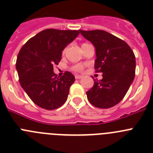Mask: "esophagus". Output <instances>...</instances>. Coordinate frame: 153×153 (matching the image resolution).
Returning a JSON list of instances; mask_svg holds the SVG:
<instances>
[{"instance_id":"1","label":"esophagus","mask_w":153,"mask_h":153,"mask_svg":"<svg viewBox=\"0 0 153 153\" xmlns=\"http://www.w3.org/2000/svg\"><path fill=\"white\" fill-rule=\"evenodd\" d=\"M75 77L76 79H81V78H83V76H82V75H76Z\"/></svg>"}]
</instances>
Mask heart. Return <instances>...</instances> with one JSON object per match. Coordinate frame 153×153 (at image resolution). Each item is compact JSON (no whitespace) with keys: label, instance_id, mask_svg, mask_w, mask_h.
<instances>
[{"label":"heart","instance_id":"heart-1","mask_svg":"<svg viewBox=\"0 0 153 153\" xmlns=\"http://www.w3.org/2000/svg\"><path fill=\"white\" fill-rule=\"evenodd\" d=\"M84 67L85 65L83 64H76V65H74L72 67V69L75 72H81L82 70L84 69Z\"/></svg>","mask_w":153,"mask_h":153}]
</instances>
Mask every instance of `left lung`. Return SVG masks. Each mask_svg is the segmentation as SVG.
Wrapping results in <instances>:
<instances>
[{
  "label": "left lung",
  "mask_w": 153,
  "mask_h": 153,
  "mask_svg": "<svg viewBox=\"0 0 153 153\" xmlns=\"http://www.w3.org/2000/svg\"><path fill=\"white\" fill-rule=\"evenodd\" d=\"M96 49L94 68L102 72L100 81L94 80V86L86 93L89 102L100 109L117 105L128 92L135 76L136 59L125 41L102 31L79 30Z\"/></svg>",
  "instance_id": "1"
}]
</instances>
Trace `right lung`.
Segmentation results:
<instances>
[{
	"instance_id": "add662e5",
	"label": "right lung",
	"mask_w": 153,
	"mask_h": 153,
	"mask_svg": "<svg viewBox=\"0 0 153 153\" xmlns=\"http://www.w3.org/2000/svg\"><path fill=\"white\" fill-rule=\"evenodd\" d=\"M78 34L79 30L45 29L30 38L19 53L16 68L20 85L41 108L53 110L66 101L75 76L66 71L57 78L53 65H58L62 51Z\"/></svg>"
}]
</instances>
